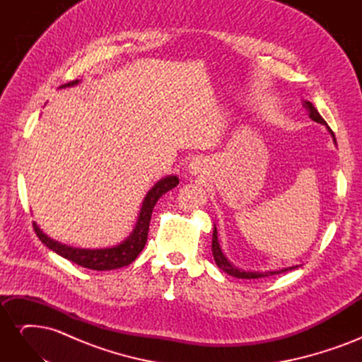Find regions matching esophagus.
<instances>
[{
	"instance_id": "1",
	"label": "esophagus",
	"mask_w": 362,
	"mask_h": 362,
	"mask_svg": "<svg viewBox=\"0 0 362 362\" xmlns=\"http://www.w3.org/2000/svg\"><path fill=\"white\" fill-rule=\"evenodd\" d=\"M190 169H192V173H201L202 172V163L201 161H193L190 164Z\"/></svg>"
}]
</instances>
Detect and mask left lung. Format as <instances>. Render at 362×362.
Here are the masks:
<instances>
[{"label":"left lung","mask_w":362,"mask_h":362,"mask_svg":"<svg viewBox=\"0 0 362 362\" xmlns=\"http://www.w3.org/2000/svg\"><path fill=\"white\" fill-rule=\"evenodd\" d=\"M303 107L306 108V110H308V115H310V117H311L313 120H315V122L323 124V125L327 127V124L325 122V119L319 115V112L315 110V107H314L310 101H303ZM331 134H332L334 141H335V134L332 133V131H331ZM211 247H213V257H214V261H216V264L218 266V269H222L223 272L228 273V275L235 276V278L257 279V278H264V276H270V275H278V273H284V272H288V270H291V269H296V267H287V269H282V270L264 272V273H261V272H243V270L235 269V267L231 264V262H229V261L225 258V255L222 254L221 245H218V242H217L216 226H214V231H213V245H211Z\"/></svg>","instance_id":"left-lung-1"}]
</instances>
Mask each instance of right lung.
Segmentation results:
<instances>
[{
    "instance_id": "obj_1",
    "label": "right lung",
    "mask_w": 362,
    "mask_h": 362,
    "mask_svg": "<svg viewBox=\"0 0 362 362\" xmlns=\"http://www.w3.org/2000/svg\"><path fill=\"white\" fill-rule=\"evenodd\" d=\"M76 83H78V80L69 81L68 84H63L62 87L75 86ZM178 182H180V180L172 175V177H166V178L160 180L154 185V187L149 190V193L146 194V198L144 201V205H141L139 221H137V225L134 228L133 234H131L124 243H120L115 247L76 249V247H71V246L54 242V240H51L49 237H47L40 231V229L36 226V223H33V228H35V231L43 245H47L49 249L57 252V254L62 255L63 258H66L81 267L92 269V270H113V269L124 267V266L131 264V262L137 258L141 249L145 247L146 240H148L152 210H154L157 201L164 193H168L173 187H177Z\"/></svg>"
}]
</instances>
